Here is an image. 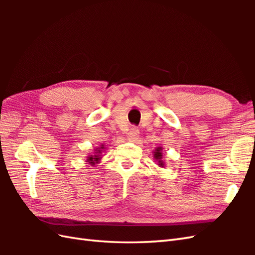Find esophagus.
Here are the masks:
<instances>
[{
	"mask_svg": "<svg viewBox=\"0 0 255 255\" xmlns=\"http://www.w3.org/2000/svg\"><path fill=\"white\" fill-rule=\"evenodd\" d=\"M138 134H139V130H138L136 128H132L129 129V132L128 133V140H136Z\"/></svg>",
	"mask_w": 255,
	"mask_h": 255,
	"instance_id": "1",
	"label": "esophagus"
}]
</instances>
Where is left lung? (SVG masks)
Returning a JSON list of instances; mask_svg holds the SVG:
<instances>
[{"instance_id": "1", "label": "left lung", "mask_w": 255, "mask_h": 255, "mask_svg": "<svg viewBox=\"0 0 255 255\" xmlns=\"http://www.w3.org/2000/svg\"><path fill=\"white\" fill-rule=\"evenodd\" d=\"M163 148L161 146H157V148L153 151V156H154V159H155L157 161V165L160 167V168H164L166 165H165V161L163 160Z\"/></svg>"}]
</instances>
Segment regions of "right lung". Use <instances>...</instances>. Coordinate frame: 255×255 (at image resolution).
<instances>
[{"label":"right lung","mask_w":255,"mask_h":255,"mask_svg":"<svg viewBox=\"0 0 255 255\" xmlns=\"http://www.w3.org/2000/svg\"><path fill=\"white\" fill-rule=\"evenodd\" d=\"M104 144H102L101 146H99V148H97L95 150V153L94 154H89V155L87 156V163L90 164L91 166H94L96 164H99L100 160H101L102 158V152H104Z\"/></svg>","instance_id":"obj_1"}]
</instances>
